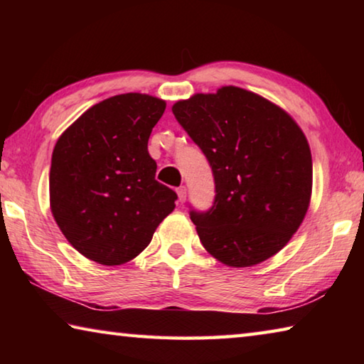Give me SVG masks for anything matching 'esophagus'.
Listing matches in <instances>:
<instances>
[{"instance_id": "esophagus-1", "label": "esophagus", "mask_w": 364, "mask_h": 364, "mask_svg": "<svg viewBox=\"0 0 364 364\" xmlns=\"http://www.w3.org/2000/svg\"><path fill=\"white\" fill-rule=\"evenodd\" d=\"M176 194H178V202H180V204H183L184 200H186V194H188V189H186V186H180L176 189Z\"/></svg>"}]
</instances>
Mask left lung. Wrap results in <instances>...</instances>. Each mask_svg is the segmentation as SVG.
<instances>
[{"label": "left lung", "instance_id": "left-lung-1", "mask_svg": "<svg viewBox=\"0 0 364 364\" xmlns=\"http://www.w3.org/2000/svg\"><path fill=\"white\" fill-rule=\"evenodd\" d=\"M171 110L212 167L213 205L189 212L205 250L236 268L278 254L310 205L311 152L300 127L237 86L194 95Z\"/></svg>", "mask_w": 364, "mask_h": 364}]
</instances>
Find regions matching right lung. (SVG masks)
Segmentation results:
<instances>
[{
  "mask_svg": "<svg viewBox=\"0 0 364 364\" xmlns=\"http://www.w3.org/2000/svg\"><path fill=\"white\" fill-rule=\"evenodd\" d=\"M165 101L127 93L96 104L60 134L49 171L51 212L73 247L122 264L149 245L178 196L156 180L147 141Z\"/></svg>",
  "mask_w": 364,
  "mask_h": 364,
  "instance_id": "add662e5",
  "label": "right lung"
}]
</instances>
